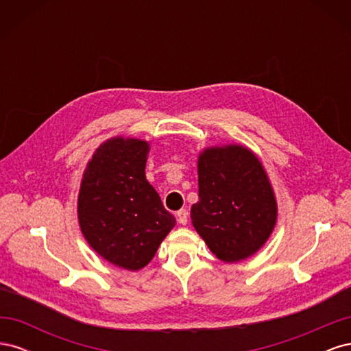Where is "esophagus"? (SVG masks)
I'll list each match as a JSON object with an SVG mask.
<instances>
[{
  "label": "esophagus",
  "mask_w": 351,
  "mask_h": 351,
  "mask_svg": "<svg viewBox=\"0 0 351 351\" xmlns=\"http://www.w3.org/2000/svg\"><path fill=\"white\" fill-rule=\"evenodd\" d=\"M176 217H177V221H178L182 226H186V224H187L189 215H187V210H186V209L177 210V212H176Z\"/></svg>",
  "instance_id": "obj_1"
}]
</instances>
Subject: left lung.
<instances>
[{
	"instance_id": "1",
	"label": "left lung",
	"mask_w": 351,
	"mask_h": 351,
	"mask_svg": "<svg viewBox=\"0 0 351 351\" xmlns=\"http://www.w3.org/2000/svg\"><path fill=\"white\" fill-rule=\"evenodd\" d=\"M199 202L190 218L209 250L227 263L250 258L271 237L278 206L269 177L243 145L205 147L197 158Z\"/></svg>"
}]
</instances>
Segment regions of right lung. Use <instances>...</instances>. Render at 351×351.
I'll use <instances>...</instances> for the list:
<instances>
[{"mask_svg":"<svg viewBox=\"0 0 351 351\" xmlns=\"http://www.w3.org/2000/svg\"><path fill=\"white\" fill-rule=\"evenodd\" d=\"M149 149L142 139L111 137L93 152L79 189L83 237L101 258L127 271L145 268L176 226L146 180Z\"/></svg>","mask_w":351,"mask_h":351,"instance_id":"right-lung-1","label":"right lung"}]
</instances>
